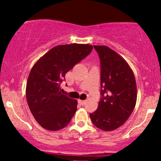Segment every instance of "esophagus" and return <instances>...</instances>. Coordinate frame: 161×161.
I'll list each match as a JSON object with an SVG mask.
<instances>
[{
    "instance_id": "34e87169",
    "label": "esophagus",
    "mask_w": 161,
    "mask_h": 161,
    "mask_svg": "<svg viewBox=\"0 0 161 161\" xmlns=\"http://www.w3.org/2000/svg\"><path fill=\"white\" fill-rule=\"evenodd\" d=\"M78 102H79L80 104L84 105V104L86 103V101H83V100H78Z\"/></svg>"
}]
</instances>
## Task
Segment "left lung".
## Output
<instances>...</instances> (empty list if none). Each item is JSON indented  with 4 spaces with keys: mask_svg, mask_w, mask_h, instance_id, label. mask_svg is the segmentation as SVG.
<instances>
[{
    "mask_svg": "<svg viewBox=\"0 0 161 161\" xmlns=\"http://www.w3.org/2000/svg\"><path fill=\"white\" fill-rule=\"evenodd\" d=\"M101 60V100L90 114L92 123L105 132L114 130L126 122L137 100L133 71L124 59L108 46L94 45Z\"/></svg>",
    "mask_w": 161,
    "mask_h": 161,
    "instance_id": "left-lung-1",
    "label": "left lung"
}]
</instances>
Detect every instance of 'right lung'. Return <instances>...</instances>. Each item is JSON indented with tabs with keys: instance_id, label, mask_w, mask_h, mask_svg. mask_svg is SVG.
Masks as SVG:
<instances>
[{
	"instance_id": "obj_1",
	"label": "right lung",
	"mask_w": 161,
	"mask_h": 161,
	"mask_svg": "<svg viewBox=\"0 0 161 161\" xmlns=\"http://www.w3.org/2000/svg\"><path fill=\"white\" fill-rule=\"evenodd\" d=\"M92 45L70 44L53 47L32 66L26 83L27 103L36 120L44 129L58 131L69 123L77 101L60 92L66 73L91 53Z\"/></svg>"
}]
</instances>
